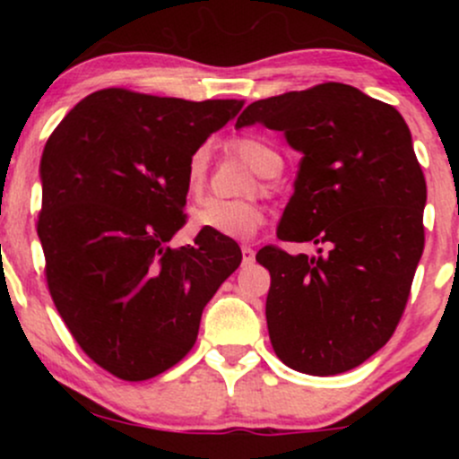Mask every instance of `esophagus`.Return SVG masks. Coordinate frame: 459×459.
<instances>
[{
  "label": "esophagus",
  "mask_w": 459,
  "mask_h": 459,
  "mask_svg": "<svg viewBox=\"0 0 459 459\" xmlns=\"http://www.w3.org/2000/svg\"><path fill=\"white\" fill-rule=\"evenodd\" d=\"M241 259H244V265H250L255 261V250L250 246H241Z\"/></svg>",
  "instance_id": "obj_1"
}]
</instances>
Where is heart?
Instances as JSON below:
<instances>
[{
    "mask_svg": "<svg viewBox=\"0 0 459 459\" xmlns=\"http://www.w3.org/2000/svg\"><path fill=\"white\" fill-rule=\"evenodd\" d=\"M237 155L244 160L259 177H272L278 168H282V160L267 142L259 138H237L230 144ZM209 149L198 146L189 155L186 168V187L192 196H200L207 186ZM263 209L259 204L247 200H220L209 198L200 207L194 209V226L203 233L222 235L230 239H247L259 230L263 224Z\"/></svg>",
    "mask_w": 459,
    "mask_h": 459,
    "instance_id": "b5f03b06",
    "label": "heart"
}]
</instances>
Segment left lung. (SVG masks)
<instances>
[{"label":"left lung","instance_id":"1","mask_svg":"<svg viewBox=\"0 0 459 459\" xmlns=\"http://www.w3.org/2000/svg\"><path fill=\"white\" fill-rule=\"evenodd\" d=\"M256 123L302 152L278 237L319 246L256 255L272 276V347L299 373L350 371L388 343L423 255L428 186L412 135L393 105L336 82L250 103L235 127Z\"/></svg>","mask_w":459,"mask_h":459}]
</instances>
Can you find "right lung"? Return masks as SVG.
<instances>
[{
  "label": "right lung",
  "mask_w": 459,
  "mask_h": 459,
  "mask_svg": "<svg viewBox=\"0 0 459 459\" xmlns=\"http://www.w3.org/2000/svg\"><path fill=\"white\" fill-rule=\"evenodd\" d=\"M244 101H186L105 88L47 140L39 239L54 304L73 339L120 380L175 367L196 343L200 315L241 263L230 237L186 224V168Z\"/></svg>",
  "instance_id": "obj_1"
}]
</instances>
